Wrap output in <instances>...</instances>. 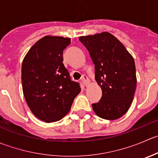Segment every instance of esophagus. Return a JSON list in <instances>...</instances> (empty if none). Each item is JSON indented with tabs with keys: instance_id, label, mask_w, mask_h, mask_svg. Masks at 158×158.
Segmentation results:
<instances>
[{
	"instance_id": "esophagus-1",
	"label": "esophagus",
	"mask_w": 158,
	"mask_h": 158,
	"mask_svg": "<svg viewBox=\"0 0 158 158\" xmlns=\"http://www.w3.org/2000/svg\"><path fill=\"white\" fill-rule=\"evenodd\" d=\"M82 83H83V85H85V86H86V85L89 84V79H88V77H87L86 76H85V75H83V76H82Z\"/></svg>"
}]
</instances>
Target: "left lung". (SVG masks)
Here are the masks:
<instances>
[{"label":"left lung","mask_w":158,"mask_h":158,"mask_svg":"<svg viewBox=\"0 0 158 158\" xmlns=\"http://www.w3.org/2000/svg\"><path fill=\"white\" fill-rule=\"evenodd\" d=\"M95 65V79L102 89V97L92 105L99 117L119 119L132 104L137 87L135 62L124 45L107 31L80 36Z\"/></svg>","instance_id":"left-lung-1"}]
</instances>
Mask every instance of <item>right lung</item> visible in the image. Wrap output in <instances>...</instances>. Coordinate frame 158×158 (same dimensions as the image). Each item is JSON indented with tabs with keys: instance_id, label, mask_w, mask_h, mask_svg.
Wrapping results in <instances>:
<instances>
[{
	"instance_id": "add662e5",
	"label": "right lung",
	"mask_w": 158,
	"mask_h": 158,
	"mask_svg": "<svg viewBox=\"0 0 158 158\" xmlns=\"http://www.w3.org/2000/svg\"><path fill=\"white\" fill-rule=\"evenodd\" d=\"M71 38L46 35L23 59L21 82L24 99L34 115L46 123L61 120L71 109L80 86L64 66L63 50Z\"/></svg>"
}]
</instances>
